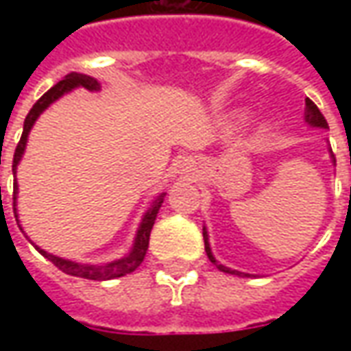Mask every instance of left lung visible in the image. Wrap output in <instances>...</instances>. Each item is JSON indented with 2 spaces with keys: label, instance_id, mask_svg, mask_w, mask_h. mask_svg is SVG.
<instances>
[{
  "label": "left lung",
  "instance_id": "left-lung-1",
  "mask_svg": "<svg viewBox=\"0 0 351 351\" xmlns=\"http://www.w3.org/2000/svg\"><path fill=\"white\" fill-rule=\"evenodd\" d=\"M304 121L308 123V125H313V127H320V128H328V123H326V119H324V115L320 113V109H318L315 103L311 101L308 97L304 99ZM332 160H334V156H332ZM334 164H336V160H334ZM203 240H205V252H207V256H209V260L221 271H224V274H232V276H242L240 271H236V269H230V267H224V265H221V263L217 262L215 258H213V252H210L209 248V238H207V230L203 228ZM246 276V274H244Z\"/></svg>",
  "mask_w": 351,
  "mask_h": 351
}]
</instances>
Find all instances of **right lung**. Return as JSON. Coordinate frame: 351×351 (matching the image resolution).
<instances>
[{"instance_id": "right-lung-1", "label": "right lung", "mask_w": 351, "mask_h": 351, "mask_svg": "<svg viewBox=\"0 0 351 351\" xmlns=\"http://www.w3.org/2000/svg\"><path fill=\"white\" fill-rule=\"evenodd\" d=\"M86 88L89 91H97L99 89V82L95 80V77H89V75L84 74H68L62 82H58L54 88H50L38 99V101L34 103L33 109L29 111V115L25 119V125H23V134H21V141L17 144V148H15V154H13V171L17 168V164H19L21 156L25 152V146H27V136H29V132H31V128H33L34 121L38 119V115L47 109L50 103H54L60 95L64 93H68V91H72L74 88ZM15 197H17V185L13 187V213H15V219H17V209H15ZM164 197L166 193H162V195L158 197L154 201V205L150 207V209L146 210V215H144V219H142L141 228H138V232H136V238H134V246L130 250V254L125 256V258H121V260H117V262L111 263H105V265H88V263H75L70 262V260H62V258H56V256H52V254H48L45 250L36 248L45 258H48L50 262L54 263L58 269H62L64 274H68V276H75V277H84V279H93V281H107V279H115V277H123L130 274V271H134L138 265L144 260V256H146V250H148V242H150V230H152V226H154L156 221V215H158V210L162 207V203H164Z\"/></svg>"}]
</instances>
